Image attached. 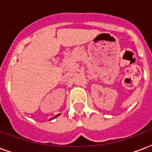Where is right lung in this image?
Segmentation results:
<instances>
[{"label":"right lung","mask_w":152,"mask_h":152,"mask_svg":"<svg viewBox=\"0 0 152 152\" xmlns=\"http://www.w3.org/2000/svg\"><path fill=\"white\" fill-rule=\"evenodd\" d=\"M60 115V114H57V115H56V116H55V117H54V118H50V120H52V119H54V118H57V117H58V116H59Z\"/></svg>","instance_id":"add662e5"}]
</instances>
